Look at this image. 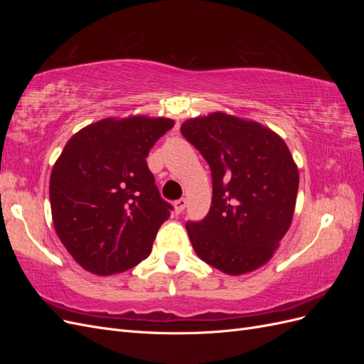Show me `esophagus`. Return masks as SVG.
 <instances>
[{
    "label": "esophagus",
    "instance_id": "34e87169",
    "mask_svg": "<svg viewBox=\"0 0 364 364\" xmlns=\"http://www.w3.org/2000/svg\"><path fill=\"white\" fill-rule=\"evenodd\" d=\"M185 206H186V199H179L178 202H174V211H176V214H182Z\"/></svg>",
    "mask_w": 364,
    "mask_h": 364
}]
</instances>
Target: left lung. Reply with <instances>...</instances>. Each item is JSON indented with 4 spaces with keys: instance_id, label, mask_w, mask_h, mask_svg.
Wrapping results in <instances>:
<instances>
[{
    "instance_id": "left-lung-1",
    "label": "left lung",
    "mask_w": 364,
    "mask_h": 364,
    "mask_svg": "<svg viewBox=\"0 0 364 364\" xmlns=\"http://www.w3.org/2000/svg\"><path fill=\"white\" fill-rule=\"evenodd\" d=\"M181 132L213 173L208 215L185 225L197 257L232 277L259 269L293 222L299 170L287 144L257 121L225 112L186 119Z\"/></svg>"
}]
</instances>
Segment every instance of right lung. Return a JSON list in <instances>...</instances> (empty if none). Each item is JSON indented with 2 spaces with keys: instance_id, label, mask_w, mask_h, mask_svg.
<instances>
[{
  "instance_id": "obj_1",
  "label": "right lung",
  "mask_w": 364,
  "mask_h": 364,
  "mask_svg": "<svg viewBox=\"0 0 364 364\" xmlns=\"http://www.w3.org/2000/svg\"><path fill=\"white\" fill-rule=\"evenodd\" d=\"M174 126L164 117H109L77 132L50 176L54 230L86 272L109 277L146 259L171 205L146 158Z\"/></svg>"
}]
</instances>
